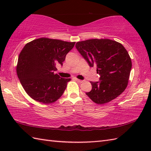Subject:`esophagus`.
Wrapping results in <instances>:
<instances>
[{
	"instance_id": "obj_1",
	"label": "esophagus",
	"mask_w": 151,
	"mask_h": 151,
	"mask_svg": "<svg viewBox=\"0 0 151 151\" xmlns=\"http://www.w3.org/2000/svg\"><path fill=\"white\" fill-rule=\"evenodd\" d=\"M75 80L78 82H83V81H82V80H80V79H78V78H75Z\"/></svg>"
}]
</instances>
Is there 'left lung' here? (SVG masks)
<instances>
[{"label": "left lung", "mask_w": 151, "mask_h": 151, "mask_svg": "<svg viewBox=\"0 0 151 151\" xmlns=\"http://www.w3.org/2000/svg\"><path fill=\"white\" fill-rule=\"evenodd\" d=\"M79 53L89 67H97L99 81L91 82V90L86 93L97 104L117 97L126 89L132 68L129 53L119 43L108 39H92L76 43Z\"/></svg>", "instance_id": "1"}]
</instances>
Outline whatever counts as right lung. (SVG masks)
Instances as JSON below:
<instances>
[{
	"instance_id": "add662e5",
	"label": "right lung",
	"mask_w": 151,
	"mask_h": 151,
	"mask_svg": "<svg viewBox=\"0 0 151 151\" xmlns=\"http://www.w3.org/2000/svg\"><path fill=\"white\" fill-rule=\"evenodd\" d=\"M75 42L39 38L27 43L19 54L17 65L19 80L34 100L49 104L63 93L70 78L54 74L58 63L62 66L67 54Z\"/></svg>"
}]
</instances>
